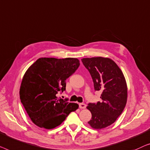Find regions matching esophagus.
<instances>
[{"label": "esophagus", "mask_w": 150, "mask_h": 150, "mask_svg": "<svg viewBox=\"0 0 150 150\" xmlns=\"http://www.w3.org/2000/svg\"><path fill=\"white\" fill-rule=\"evenodd\" d=\"M79 106L80 109H85L86 107V105L85 104V103H80V104L79 105Z\"/></svg>", "instance_id": "34e87169"}]
</instances>
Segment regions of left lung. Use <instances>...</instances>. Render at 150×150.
<instances>
[{
	"mask_svg": "<svg viewBox=\"0 0 150 150\" xmlns=\"http://www.w3.org/2000/svg\"><path fill=\"white\" fill-rule=\"evenodd\" d=\"M81 61L91 75L94 90L102 92L100 102L87 106L92 113L88 124L94 129H102L114 123L126 106L128 88L125 77L116 63L109 58L93 57Z\"/></svg>",
	"mask_w": 150,
	"mask_h": 150,
	"instance_id": "1",
	"label": "left lung"
}]
</instances>
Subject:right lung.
<instances>
[{"label":"right lung","mask_w":150,"mask_h":150,"mask_svg":"<svg viewBox=\"0 0 150 150\" xmlns=\"http://www.w3.org/2000/svg\"><path fill=\"white\" fill-rule=\"evenodd\" d=\"M80 64L77 58H39L23 77L20 97L23 106L35 125L52 129L60 125L77 103L58 98L56 94L66 90V80Z\"/></svg>","instance_id":"obj_1"}]
</instances>
